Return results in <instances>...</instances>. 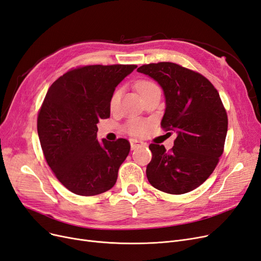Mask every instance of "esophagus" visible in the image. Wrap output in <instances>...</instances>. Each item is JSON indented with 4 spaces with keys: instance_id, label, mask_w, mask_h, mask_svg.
Segmentation results:
<instances>
[{
    "instance_id": "esophagus-1",
    "label": "esophagus",
    "mask_w": 261,
    "mask_h": 261,
    "mask_svg": "<svg viewBox=\"0 0 261 261\" xmlns=\"http://www.w3.org/2000/svg\"><path fill=\"white\" fill-rule=\"evenodd\" d=\"M130 145H131V149H136L138 147L145 145V143L142 142V141H139V140H136V139H131L130 140Z\"/></svg>"
}]
</instances>
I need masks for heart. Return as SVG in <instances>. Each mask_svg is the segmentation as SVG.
Instances as JSON below:
<instances>
[{
	"mask_svg": "<svg viewBox=\"0 0 261 261\" xmlns=\"http://www.w3.org/2000/svg\"><path fill=\"white\" fill-rule=\"evenodd\" d=\"M137 88H138V91L140 92V94L143 96L147 92L158 88V86L150 81H141L138 83ZM119 98H120V90H116L114 92V94L112 95V99H111V108L112 109L116 108V105L118 104ZM148 127H149V122L146 120L132 119L129 121V123L127 125V130L129 133L134 134V136H141V134L145 133V131L148 129Z\"/></svg>",
	"mask_w": 261,
	"mask_h": 261,
	"instance_id": "b5f03b06",
	"label": "heart"
}]
</instances>
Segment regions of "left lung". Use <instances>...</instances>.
<instances>
[{"mask_svg": "<svg viewBox=\"0 0 261 261\" xmlns=\"http://www.w3.org/2000/svg\"><path fill=\"white\" fill-rule=\"evenodd\" d=\"M138 72L160 85L166 98L161 127L176 133L169 151L149 145L147 179L167 194H186L208 178L224 151L228 117L219 93L204 76L176 63L145 64Z\"/></svg>", "mask_w": 261, "mask_h": 261, "instance_id": "8db88e82", "label": "left lung"}]
</instances>
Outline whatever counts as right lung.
<instances>
[{"instance_id":"1","label":"right lung","mask_w":261,"mask_h":261,"mask_svg":"<svg viewBox=\"0 0 261 261\" xmlns=\"http://www.w3.org/2000/svg\"><path fill=\"white\" fill-rule=\"evenodd\" d=\"M137 65H87L66 72L48 89L37 117L45 159L61 184L80 196L110 190L130 151L125 139H96L100 119L111 115L118 84Z\"/></svg>"}]
</instances>
